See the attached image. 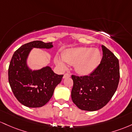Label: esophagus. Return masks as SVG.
I'll use <instances>...</instances> for the list:
<instances>
[{"label": "esophagus", "mask_w": 132, "mask_h": 132, "mask_svg": "<svg viewBox=\"0 0 132 132\" xmlns=\"http://www.w3.org/2000/svg\"><path fill=\"white\" fill-rule=\"evenodd\" d=\"M70 75H71L70 73H66L64 74V75H63V78H65L70 77Z\"/></svg>", "instance_id": "34e87169"}]
</instances>
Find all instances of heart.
I'll return each instance as SVG.
<instances>
[{
    "label": "heart",
    "mask_w": 132,
    "mask_h": 132,
    "mask_svg": "<svg viewBox=\"0 0 132 132\" xmlns=\"http://www.w3.org/2000/svg\"><path fill=\"white\" fill-rule=\"evenodd\" d=\"M65 62L70 65H75V71L80 75H88L100 64L101 54L97 48L77 47L67 50L62 54ZM63 59L56 57L55 62L62 69H65L66 65Z\"/></svg>",
    "instance_id": "obj_1"
}]
</instances>
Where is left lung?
Wrapping results in <instances>:
<instances>
[{
  "mask_svg": "<svg viewBox=\"0 0 132 132\" xmlns=\"http://www.w3.org/2000/svg\"><path fill=\"white\" fill-rule=\"evenodd\" d=\"M100 63L89 75H72L71 97L78 109L95 111L105 106L117 89L120 79L119 62L110 50L102 45Z\"/></svg>",
  "mask_w": 132,
  "mask_h": 132,
  "instance_id": "1",
  "label": "left lung"
}]
</instances>
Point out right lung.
I'll list each match as a JSON object with an SVG mask.
<instances>
[{
    "label": "right lung",
    "instance_id": "1",
    "mask_svg": "<svg viewBox=\"0 0 132 132\" xmlns=\"http://www.w3.org/2000/svg\"><path fill=\"white\" fill-rule=\"evenodd\" d=\"M51 42L35 40L22 45L14 52L8 70L9 82L18 101L30 108L45 105L52 97L56 86L63 75L55 73L50 67L31 70L27 65L28 55L32 48H50Z\"/></svg>",
    "mask_w": 132,
    "mask_h": 132
}]
</instances>
